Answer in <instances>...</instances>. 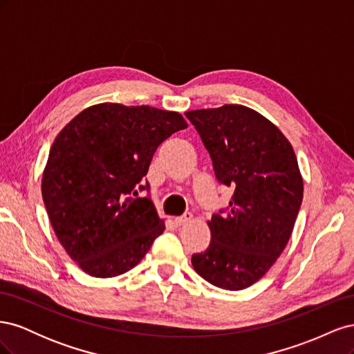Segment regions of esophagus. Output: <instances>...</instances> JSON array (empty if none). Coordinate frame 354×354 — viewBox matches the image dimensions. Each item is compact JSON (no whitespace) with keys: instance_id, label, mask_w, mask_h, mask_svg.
Returning a JSON list of instances; mask_svg holds the SVG:
<instances>
[{"instance_id":"1","label":"esophagus","mask_w":354,"mask_h":354,"mask_svg":"<svg viewBox=\"0 0 354 354\" xmlns=\"http://www.w3.org/2000/svg\"><path fill=\"white\" fill-rule=\"evenodd\" d=\"M190 220H192V214H190V212H185L183 216L176 217V223L178 224V226H183V224H186V223L190 221Z\"/></svg>"}]
</instances>
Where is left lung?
Returning a JSON list of instances; mask_svg holds the SVG:
<instances>
[{
	"label": "left lung",
	"mask_w": 354,
	"mask_h": 354,
	"mask_svg": "<svg viewBox=\"0 0 354 354\" xmlns=\"http://www.w3.org/2000/svg\"><path fill=\"white\" fill-rule=\"evenodd\" d=\"M208 151L229 207L212 214L211 242L192 255L203 279L239 291L266 274L291 238L303 202L294 149L264 116L241 104L186 112Z\"/></svg>",
	"instance_id": "8db88e82"
}]
</instances>
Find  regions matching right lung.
I'll return each mask as SVG.
<instances>
[{
	"label": "right lung",
	"instance_id": "right-lung-1",
	"mask_svg": "<svg viewBox=\"0 0 354 354\" xmlns=\"http://www.w3.org/2000/svg\"><path fill=\"white\" fill-rule=\"evenodd\" d=\"M186 127L177 112L100 103L56 137L42 199L59 242L85 273L131 270L164 232L146 174L158 146ZM140 191L148 195L142 198Z\"/></svg>",
	"mask_w": 354,
	"mask_h": 354
}]
</instances>
